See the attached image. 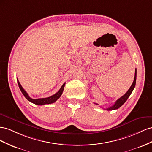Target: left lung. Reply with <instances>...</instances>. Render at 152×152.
I'll return each mask as SVG.
<instances>
[{"instance_id":"left-lung-1","label":"left lung","mask_w":152,"mask_h":152,"mask_svg":"<svg viewBox=\"0 0 152 152\" xmlns=\"http://www.w3.org/2000/svg\"><path fill=\"white\" fill-rule=\"evenodd\" d=\"M136 75H137V71H136V69L135 70V75H134V81L133 83L131 85V87H130V88L128 90L127 92L125 93L123 96L121 97L120 98H119L118 100H117L115 104L113 106H112L108 108H106V110L107 111H111V110H116V109H118V108L122 106L124 104L125 102V101H126L127 100V99L129 98V97L131 95V93L132 92V91L134 88V87H135V85H136Z\"/></svg>"}]
</instances>
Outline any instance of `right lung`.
Wrapping results in <instances>:
<instances>
[{"label":"right lung","instance_id":"obj_1","mask_svg":"<svg viewBox=\"0 0 152 152\" xmlns=\"http://www.w3.org/2000/svg\"><path fill=\"white\" fill-rule=\"evenodd\" d=\"M18 84L19 88L21 90V92H22V94H23L25 97L27 99L28 101L31 102L34 104H35L41 106V105H45V104H49L53 103L55 101H57L62 94V92L64 91V86H65V85H66V83H64L63 84V85L61 86V88H60V89L58 90V92L56 93L55 94L51 95V96H50L49 97L36 99H32V98H30L29 97V95H28L27 92H26V91L23 88L22 86H21V85L20 83V82H19L18 80Z\"/></svg>","mask_w":152,"mask_h":152}]
</instances>
